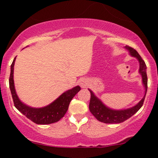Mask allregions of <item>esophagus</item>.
Masks as SVG:
<instances>
[{"label":"esophagus","mask_w":158,"mask_h":158,"mask_svg":"<svg viewBox=\"0 0 158 158\" xmlns=\"http://www.w3.org/2000/svg\"><path fill=\"white\" fill-rule=\"evenodd\" d=\"M80 85H81V87L85 88L88 85V81L87 80L85 79H82L81 81H80Z\"/></svg>","instance_id":"34e87169"}]
</instances>
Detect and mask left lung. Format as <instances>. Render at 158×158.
<instances>
[{
	"label": "left lung",
	"instance_id": "obj_1",
	"mask_svg": "<svg viewBox=\"0 0 158 158\" xmlns=\"http://www.w3.org/2000/svg\"><path fill=\"white\" fill-rule=\"evenodd\" d=\"M125 48L129 52V55L137 58L139 62V73L142 75V83L145 88L144 96L142 100L135 106L127 109L114 110L110 109L103 104L102 101L98 98V97L95 96L94 92L89 89V91L90 92V100L89 103L90 111L97 118V120L103 123H106V124H117V123L124 122V121L128 119L129 118L137 113L143 105L147 90H148V76H147V66L145 62L140 57L139 53L132 47L126 46Z\"/></svg>",
	"mask_w": 158,
	"mask_h": 158
}]
</instances>
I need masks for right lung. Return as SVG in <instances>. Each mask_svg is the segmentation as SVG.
Masks as SVG:
<instances>
[{
    "label": "right lung",
    "mask_w": 158,
    "mask_h": 158,
    "mask_svg": "<svg viewBox=\"0 0 158 158\" xmlns=\"http://www.w3.org/2000/svg\"><path fill=\"white\" fill-rule=\"evenodd\" d=\"M16 58V57L14 58L10 65V74L9 77V88L11 92L15 107L21 114H23L28 118L37 124H52L61 119L68 111L71 100L81 90V87L77 85L72 89L67 90L52 103L44 107L33 108L21 102L15 90L14 67Z\"/></svg>",
    "instance_id": "right-lung-1"
}]
</instances>
